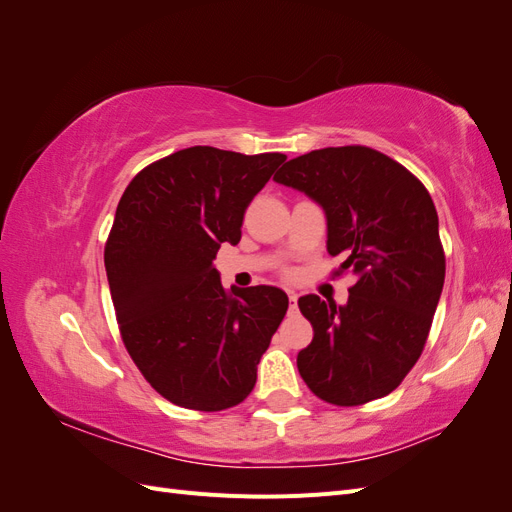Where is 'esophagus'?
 I'll list each match as a JSON object with an SVG mask.
<instances>
[{"instance_id":"obj_1","label":"esophagus","mask_w":512,"mask_h":512,"mask_svg":"<svg viewBox=\"0 0 512 512\" xmlns=\"http://www.w3.org/2000/svg\"><path fill=\"white\" fill-rule=\"evenodd\" d=\"M288 299H290V309H297L299 294H297V292H288Z\"/></svg>"}]
</instances>
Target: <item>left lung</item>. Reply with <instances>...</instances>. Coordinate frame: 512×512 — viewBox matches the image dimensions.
Instances as JSON below:
<instances>
[{
	"instance_id": "1",
	"label": "left lung",
	"mask_w": 512,
	"mask_h": 512,
	"mask_svg": "<svg viewBox=\"0 0 512 512\" xmlns=\"http://www.w3.org/2000/svg\"><path fill=\"white\" fill-rule=\"evenodd\" d=\"M277 183L327 213V250L352 273L348 303L299 299L314 339L299 374L333 406H361L395 391L421 356L442 294L446 258L438 213L406 166L363 147H327L286 162Z\"/></svg>"
}]
</instances>
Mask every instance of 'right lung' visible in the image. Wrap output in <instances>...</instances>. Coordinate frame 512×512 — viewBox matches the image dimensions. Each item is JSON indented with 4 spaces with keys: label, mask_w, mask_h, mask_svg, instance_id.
<instances>
[{
    "label": "right lung",
    "mask_w": 512,
    "mask_h": 512,
    "mask_svg": "<svg viewBox=\"0 0 512 512\" xmlns=\"http://www.w3.org/2000/svg\"><path fill=\"white\" fill-rule=\"evenodd\" d=\"M284 160L188 147L145 166L119 200L104 245L119 333L170 404L220 412L254 389L288 297L275 286L226 290L213 260L239 243L247 205Z\"/></svg>",
    "instance_id": "add662e5"
}]
</instances>
